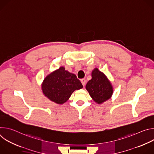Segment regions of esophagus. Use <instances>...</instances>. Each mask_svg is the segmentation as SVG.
I'll list each match as a JSON object with an SVG mask.
<instances>
[{
    "label": "esophagus",
    "mask_w": 154,
    "mask_h": 154,
    "mask_svg": "<svg viewBox=\"0 0 154 154\" xmlns=\"http://www.w3.org/2000/svg\"><path fill=\"white\" fill-rule=\"evenodd\" d=\"M81 82H82L83 86H84L85 85V84H86V80L84 79H81Z\"/></svg>",
    "instance_id": "34e87169"
}]
</instances>
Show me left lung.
Returning <instances> with one entry per match:
<instances>
[{"instance_id": "1", "label": "left lung", "mask_w": 154, "mask_h": 154, "mask_svg": "<svg viewBox=\"0 0 154 154\" xmlns=\"http://www.w3.org/2000/svg\"><path fill=\"white\" fill-rule=\"evenodd\" d=\"M92 79L86 85V89L97 103H101L111 97L113 87L103 73L98 69L92 72Z\"/></svg>"}]
</instances>
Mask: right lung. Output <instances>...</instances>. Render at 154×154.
<instances>
[{"mask_svg": "<svg viewBox=\"0 0 154 154\" xmlns=\"http://www.w3.org/2000/svg\"><path fill=\"white\" fill-rule=\"evenodd\" d=\"M82 88L83 85L76 75L66 71L64 67L48 75L42 85L44 94L58 104L66 102L75 90Z\"/></svg>", "mask_w": 154, "mask_h": 154, "instance_id": "1", "label": "right lung"}]
</instances>
